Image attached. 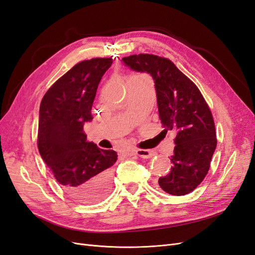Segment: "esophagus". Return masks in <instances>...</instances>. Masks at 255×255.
I'll use <instances>...</instances> for the list:
<instances>
[{
	"mask_svg": "<svg viewBox=\"0 0 255 255\" xmlns=\"http://www.w3.org/2000/svg\"><path fill=\"white\" fill-rule=\"evenodd\" d=\"M126 156H132V155H138L142 158H150L155 155V153L152 150H144V149H137V150H127L125 151Z\"/></svg>",
	"mask_w": 255,
	"mask_h": 255,
	"instance_id": "1",
	"label": "esophagus"
}]
</instances>
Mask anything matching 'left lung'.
I'll use <instances>...</instances> for the list:
<instances>
[{"instance_id": "left-lung-1", "label": "left lung", "mask_w": 255, "mask_h": 255, "mask_svg": "<svg viewBox=\"0 0 255 255\" xmlns=\"http://www.w3.org/2000/svg\"><path fill=\"white\" fill-rule=\"evenodd\" d=\"M122 60L132 70L152 76L160 122L166 132L176 130L171 170L159 177V186L173 196L187 195L204 180L217 145L210 107L195 83L171 60L152 54Z\"/></svg>"}]
</instances>
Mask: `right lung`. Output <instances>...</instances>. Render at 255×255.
I'll use <instances>...</instances> for the list:
<instances>
[{"instance_id": "right-lung-1", "label": "right lung", "mask_w": 255, "mask_h": 255, "mask_svg": "<svg viewBox=\"0 0 255 255\" xmlns=\"http://www.w3.org/2000/svg\"><path fill=\"white\" fill-rule=\"evenodd\" d=\"M112 58L76 64L45 92L40 103L38 150L44 163L75 201L95 203L111 190L117 152L87 141L84 123L92 120L98 85Z\"/></svg>"}]
</instances>
